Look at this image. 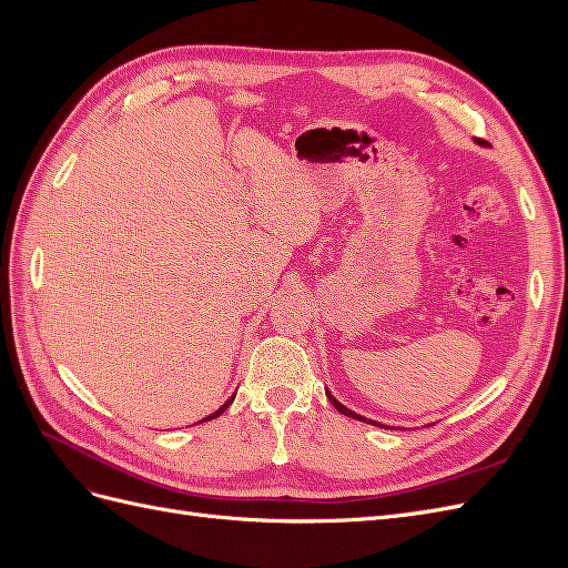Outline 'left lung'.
I'll return each instance as SVG.
<instances>
[{
	"label": "left lung",
	"instance_id": "obj_1",
	"mask_svg": "<svg viewBox=\"0 0 568 568\" xmlns=\"http://www.w3.org/2000/svg\"><path fill=\"white\" fill-rule=\"evenodd\" d=\"M326 398H329V403L341 412V415H346V417H353V419H357V422H367V424H374V422H369V419H365V417H359V415H355V412L353 409H348V407H343L336 398H334V395L329 393V390H326Z\"/></svg>",
	"mask_w": 568,
	"mask_h": 568
}]
</instances>
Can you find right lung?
<instances>
[{
    "instance_id": "obj_1",
    "label": "right lung",
    "mask_w": 568,
    "mask_h": 568,
    "mask_svg": "<svg viewBox=\"0 0 568 568\" xmlns=\"http://www.w3.org/2000/svg\"><path fill=\"white\" fill-rule=\"evenodd\" d=\"M232 400H234V395H232V398H230V400H227V403H225V405H222V407H220V409H217V412H213V415H211V417H205V419H203V422H209V419H215V417H220V415H222V412H225V409H227V407H230V405H232Z\"/></svg>"
}]
</instances>
